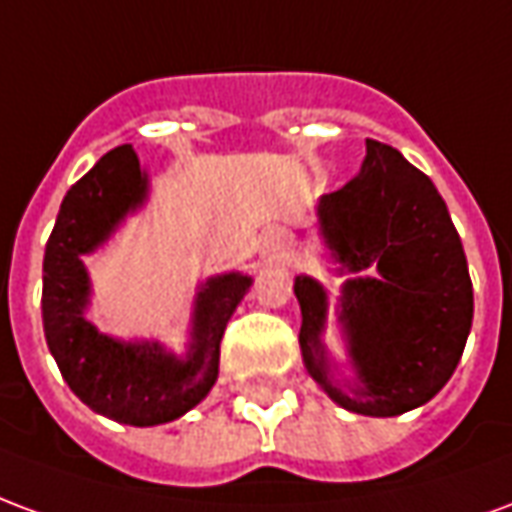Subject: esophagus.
Wrapping results in <instances>:
<instances>
[{
    "mask_svg": "<svg viewBox=\"0 0 512 512\" xmlns=\"http://www.w3.org/2000/svg\"><path fill=\"white\" fill-rule=\"evenodd\" d=\"M277 238H279V233H277Z\"/></svg>",
    "mask_w": 512,
    "mask_h": 512,
    "instance_id": "34e87169",
    "label": "esophagus"
}]
</instances>
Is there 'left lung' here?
<instances>
[{
    "mask_svg": "<svg viewBox=\"0 0 512 512\" xmlns=\"http://www.w3.org/2000/svg\"><path fill=\"white\" fill-rule=\"evenodd\" d=\"M321 233L348 271L343 321L356 365L354 389H340L321 345L326 293L296 277L299 343L310 376L354 414L397 417L428 403L450 381L472 329L469 266L450 211L425 172L392 145L367 139L362 172L318 202Z\"/></svg>",
    "mask_w": 512,
    "mask_h": 512,
    "instance_id": "8db88e82",
    "label": "left lung"
}]
</instances>
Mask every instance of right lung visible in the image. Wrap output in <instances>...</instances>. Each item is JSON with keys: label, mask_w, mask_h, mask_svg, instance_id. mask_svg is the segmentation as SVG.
<instances>
[{"label": "right lung", "mask_w": 512, "mask_h": 512, "mask_svg": "<svg viewBox=\"0 0 512 512\" xmlns=\"http://www.w3.org/2000/svg\"><path fill=\"white\" fill-rule=\"evenodd\" d=\"M145 191L134 147L109 150L65 194L43 257V332L62 378L93 411L136 428L183 417L211 392L224 326L252 285L241 274L205 282L186 362L164 354L158 343H117L84 321L90 282L82 255L104 244L117 222L142 205Z\"/></svg>", "instance_id": "1"}]
</instances>
